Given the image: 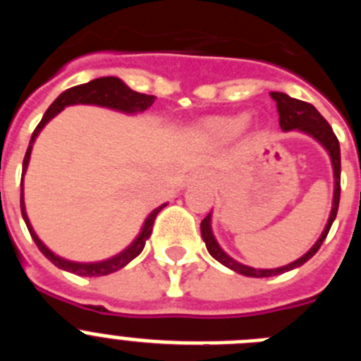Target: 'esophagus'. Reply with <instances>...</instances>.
Returning <instances> with one entry per match:
<instances>
[{
  "label": "esophagus",
  "mask_w": 361,
  "mask_h": 361,
  "mask_svg": "<svg viewBox=\"0 0 361 361\" xmlns=\"http://www.w3.org/2000/svg\"><path fill=\"white\" fill-rule=\"evenodd\" d=\"M204 178H208V175L204 173V171H195V173L191 175V180H204Z\"/></svg>",
  "instance_id": "34e87169"
}]
</instances>
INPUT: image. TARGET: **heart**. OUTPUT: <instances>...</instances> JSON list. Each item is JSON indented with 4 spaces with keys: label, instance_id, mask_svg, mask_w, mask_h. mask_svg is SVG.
<instances>
[{
    "label": "heart",
    "instance_id": "1",
    "mask_svg": "<svg viewBox=\"0 0 361 361\" xmlns=\"http://www.w3.org/2000/svg\"><path fill=\"white\" fill-rule=\"evenodd\" d=\"M247 123H250V117L245 114L208 117L197 126V132H199V135L212 139V141H228V139L238 135L247 126Z\"/></svg>",
    "mask_w": 361,
    "mask_h": 361
}]
</instances>
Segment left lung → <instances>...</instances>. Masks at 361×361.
<instances>
[{
  "label": "left lung",
  "mask_w": 361,
  "mask_h": 361,
  "mask_svg": "<svg viewBox=\"0 0 361 361\" xmlns=\"http://www.w3.org/2000/svg\"><path fill=\"white\" fill-rule=\"evenodd\" d=\"M271 99L276 103V110H279V123L280 128L283 132H302L305 135L312 137L318 145L324 146V149L329 153L331 164H333V177H334V193H333V206H331L329 219H327V224H325L324 231L318 237V240L312 244L311 250L305 255H302L300 258H296L295 262L288 264V266L275 267V269H257V267L245 266V264L237 262L235 258L229 257L222 247L216 242L215 235H213L212 229V212L208 213V216L200 222V233H202V240L206 242V247H208L209 255H212L215 260H219L222 266H226L228 269L235 271L238 275L244 276H253V279H267V276H276L282 275L286 271L296 269V267L304 266L309 258L314 257L320 245L324 244L327 233H329L331 226H333L334 219H336L338 213V204H340V171H342V162H340V142H338L336 135H334L333 128L329 126V123L320 116V111L312 104L304 103V101H298V99L289 97L288 94H282V92H271Z\"/></svg>",
  "instance_id": "obj_1"
}]
</instances>
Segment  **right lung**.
Wrapping results in <instances>:
<instances>
[{
    "mask_svg": "<svg viewBox=\"0 0 361 361\" xmlns=\"http://www.w3.org/2000/svg\"><path fill=\"white\" fill-rule=\"evenodd\" d=\"M155 97L153 95L139 94V92L132 90L128 85L124 81H121L119 78H99L94 79L90 82H85V85L72 86L68 90L63 92L59 97L54 101L49 106V110L44 111L43 119L37 124V128L34 130L30 137V145H28L27 153H25L23 159V177L25 171L28 168V161H30V153L32 146L36 142L37 135H39L41 130L47 126V123L54 119V117L59 114L61 110H65L66 106H72V104H94V106H103L110 108V110L121 111V114H126V116H135V114H141V111L148 110L153 104ZM23 177H21V215H23L25 224H27L28 231H30V237L34 238L36 245L39 247L41 253L49 258L54 266H57L59 269L68 271V273H73V275L79 276H104L110 275V273H116V271L123 269L126 264H130L135 257L141 255V251L145 250L146 240L152 235L153 222H155V216L159 215L162 208L168 206V202L161 204L159 208L153 209L148 216H146L145 224H142L141 231L133 238L132 244L128 247H124L121 253L114 255L110 258H104V260H99V262H73V260H66V258L59 257V255L54 253L52 250H49L47 245L41 242V238L37 237L34 228H32L30 220H28L27 209H25V197H23Z\"/></svg>",
    "mask_w": 361,
    "mask_h": 361,
    "instance_id": "obj_1",
    "label": "right lung"
}]
</instances>
